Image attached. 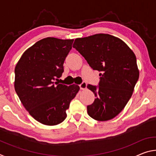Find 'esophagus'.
<instances>
[{
	"mask_svg": "<svg viewBox=\"0 0 156 156\" xmlns=\"http://www.w3.org/2000/svg\"><path fill=\"white\" fill-rule=\"evenodd\" d=\"M80 88L81 90H84V89H87V83L85 82H83V83L80 84Z\"/></svg>",
	"mask_w": 156,
	"mask_h": 156,
	"instance_id": "1",
	"label": "esophagus"
}]
</instances>
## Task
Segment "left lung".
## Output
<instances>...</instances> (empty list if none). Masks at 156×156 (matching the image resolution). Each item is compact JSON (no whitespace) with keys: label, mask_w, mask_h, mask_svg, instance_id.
<instances>
[{"label":"left lung","mask_w":156,"mask_h":156,"mask_svg":"<svg viewBox=\"0 0 156 156\" xmlns=\"http://www.w3.org/2000/svg\"><path fill=\"white\" fill-rule=\"evenodd\" d=\"M73 47L101 72L98 87L87 85L96 96L87 106L89 115L98 121L113 119L127 104L138 80L135 54L121 39L107 34L76 38Z\"/></svg>","instance_id":"1"}]
</instances>
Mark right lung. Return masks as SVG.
Instances as JSON below:
<instances>
[{"mask_svg":"<svg viewBox=\"0 0 156 156\" xmlns=\"http://www.w3.org/2000/svg\"><path fill=\"white\" fill-rule=\"evenodd\" d=\"M73 39L48 37L23 53L15 67L14 88L29 113L43 125L54 126L64 121L72 99L80 87L58 84L63 64Z\"/></svg>","mask_w":156,"mask_h":156,"instance_id":"1","label":"right lung"}]
</instances>
